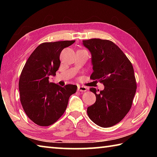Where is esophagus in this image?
Listing matches in <instances>:
<instances>
[{"label": "esophagus", "instance_id": "34e87169", "mask_svg": "<svg viewBox=\"0 0 157 157\" xmlns=\"http://www.w3.org/2000/svg\"><path fill=\"white\" fill-rule=\"evenodd\" d=\"M86 90H87V89L84 86H78V91L85 92V91H86Z\"/></svg>", "mask_w": 157, "mask_h": 157}]
</instances>
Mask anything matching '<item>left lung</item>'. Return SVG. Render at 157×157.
<instances>
[{
    "instance_id": "left-lung-1",
    "label": "left lung",
    "mask_w": 157,
    "mask_h": 157,
    "mask_svg": "<svg viewBox=\"0 0 157 157\" xmlns=\"http://www.w3.org/2000/svg\"><path fill=\"white\" fill-rule=\"evenodd\" d=\"M91 53L94 72L90 79L98 80L105 89L96 93L94 105L87 108L89 118L102 127L121 122L132 107L136 91V82L132 63L120 48L112 41L100 39L84 40Z\"/></svg>"
}]
</instances>
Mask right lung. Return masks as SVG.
<instances>
[{
    "mask_svg": "<svg viewBox=\"0 0 157 157\" xmlns=\"http://www.w3.org/2000/svg\"><path fill=\"white\" fill-rule=\"evenodd\" d=\"M73 41L45 42L36 47L21 73L18 89L20 101L26 115L39 126H49L58 121L67 107L69 98L77 91L76 85L63 87L49 81L60 66L62 50Z\"/></svg>",
    "mask_w": 157,
    "mask_h": 157,
    "instance_id": "add662e5",
    "label": "right lung"
}]
</instances>
